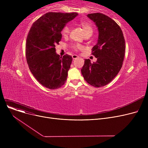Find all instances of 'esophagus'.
I'll return each mask as SVG.
<instances>
[{
  "instance_id": "1",
  "label": "esophagus",
  "mask_w": 148,
  "mask_h": 148,
  "mask_svg": "<svg viewBox=\"0 0 148 148\" xmlns=\"http://www.w3.org/2000/svg\"><path fill=\"white\" fill-rule=\"evenodd\" d=\"M72 58H73V59H77V58H78L79 56H77V55H76V54H74V55L72 56Z\"/></svg>"
}]
</instances>
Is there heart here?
Returning <instances> with one entry per match:
<instances>
[{"instance_id":"1","label":"heart","mask_w":148,"mask_h":148,"mask_svg":"<svg viewBox=\"0 0 148 148\" xmlns=\"http://www.w3.org/2000/svg\"><path fill=\"white\" fill-rule=\"evenodd\" d=\"M79 26L82 28L84 35H92L93 33V28L90 24L88 23V22L86 21H81L79 23ZM69 33V27L68 25L65 26L63 29H62L61 31V34L62 35L65 37L68 35ZM72 48L75 50V51H79L80 50L83 49L82 46L79 45V44H74L72 46Z\"/></svg>"}]
</instances>
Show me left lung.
Returning a JSON list of instances; mask_svg holds the SVG:
<instances>
[{"instance_id": "left-lung-1", "label": "left lung", "mask_w": 148, "mask_h": 148, "mask_svg": "<svg viewBox=\"0 0 148 148\" xmlns=\"http://www.w3.org/2000/svg\"><path fill=\"white\" fill-rule=\"evenodd\" d=\"M88 17L95 23L99 32L98 42L92 49L97 60L91 63L90 59H85L81 72L87 83L99 88L109 83L121 70L125 42L120 26L110 17L98 12Z\"/></svg>"}]
</instances>
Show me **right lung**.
I'll list each match as a JSON object with an SVG mask.
<instances>
[{
    "label": "right lung",
    "mask_w": 148,
    "mask_h": 148,
    "mask_svg": "<svg viewBox=\"0 0 148 148\" xmlns=\"http://www.w3.org/2000/svg\"><path fill=\"white\" fill-rule=\"evenodd\" d=\"M77 15L49 12L36 20L29 30L26 43L27 63L35 78L47 88L58 89L66 80L73 58L67 54L60 57L55 46L61 40L62 29Z\"/></svg>",
    "instance_id": "1"
}]
</instances>
